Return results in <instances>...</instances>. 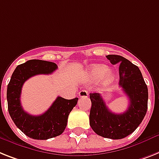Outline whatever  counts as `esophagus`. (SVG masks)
I'll use <instances>...</instances> for the list:
<instances>
[{"instance_id":"obj_1","label":"esophagus","mask_w":159,"mask_h":159,"mask_svg":"<svg viewBox=\"0 0 159 159\" xmlns=\"http://www.w3.org/2000/svg\"><path fill=\"white\" fill-rule=\"evenodd\" d=\"M89 93H88V91L87 90H85V89H83L81 90L80 93H79V97L80 98H87Z\"/></svg>"}]
</instances>
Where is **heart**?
<instances>
[{
    "mask_svg": "<svg viewBox=\"0 0 159 159\" xmlns=\"http://www.w3.org/2000/svg\"><path fill=\"white\" fill-rule=\"evenodd\" d=\"M87 75L90 80H96L101 77L102 83L104 85L108 84L114 79V73L111 70L106 69V66L102 64H93L88 68Z\"/></svg>",
    "mask_w": 159,
    "mask_h": 159,
    "instance_id": "b5f03b06",
    "label": "heart"
}]
</instances>
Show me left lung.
Here are the masks:
<instances>
[{
    "label": "left lung",
    "mask_w": 159,
    "mask_h": 159,
    "mask_svg": "<svg viewBox=\"0 0 159 159\" xmlns=\"http://www.w3.org/2000/svg\"><path fill=\"white\" fill-rule=\"evenodd\" d=\"M106 57L113 65L119 64V85L129 98V106L125 112L115 114L109 110L100 93H90L89 123L99 136L118 140L132 133L142 122L148 108V88L138 66L119 55Z\"/></svg>",
    "instance_id": "left-lung-1"
}]
</instances>
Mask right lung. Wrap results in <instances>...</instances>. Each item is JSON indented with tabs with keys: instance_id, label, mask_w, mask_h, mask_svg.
Here are the masks:
<instances>
[{
	"instance_id": "right-lung-1",
	"label": "right lung",
	"mask_w": 159,
	"mask_h": 159,
	"mask_svg": "<svg viewBox=\"0 0 159 159\" xmlns=\"http://www.w3.org/2000/svg\"><path fill=\"white\" fill-rule=\"evenodd\" d=\"M57 68L54 62L33 59L18 65L12 74L7 87L8 111L15 125L30 138L47 140L61 135L67 124L68 115L77 104V98L67 100L57 97L48 111L36 116L22 107L21 91L25 81L36 75L51 74Z\"/></svg>"
}]
</instances>
